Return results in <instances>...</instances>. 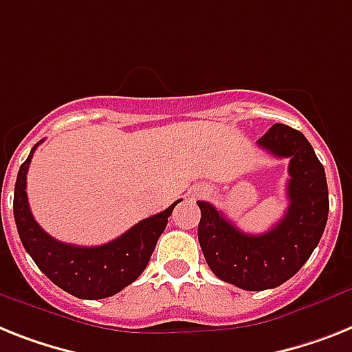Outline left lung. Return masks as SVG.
<instances>
[{
  "mask_svg": "<svg viewBox=\"0 0 352 352\" xmlns=\"http://www.w3.org/2000/svg\"><path fill=\"white\" fill-rule=\"evenodd\" d=\"M257 144L277 158H289V205L277 225L259 235L245 234L214 205L197 201L205 261L217 278L248 292L272 289L297 274L318 245L329 214L324 165L300 131L275 124Z\"/></svg>",
  "mask_w": 352,
  "mask_h": 352,
  "instance_id": "1",
  "label": "left lung"
}]
</instances>
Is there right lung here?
<instances>
[{
    "label": "right lung",
    "mask_w": 352,
    "mask_h": 352,
    "mask_svg": "<svg viewBox=\"0 0 352 352\" xmlns=\"http://www.w3.org/2000/svg\"><path fill=\"white\" fill-rule=\"evenodd\" d=\"M39 144L19 167L14 188V217L23 246L41 272L69 295L88 300L111 297L140 277L179 199L106 245L84 248L60 243L37 225L26 197V173Z\"/></svg>",
    "instance_id": "add662e5"
}]
</instances>
